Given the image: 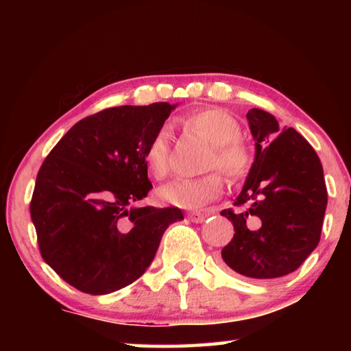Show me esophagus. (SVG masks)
Returning <instances> with one entry per match:
<instances>
[{
  "label": "esophagus",
  "instance_id": "esophagus-1",
  "mask_svg": "<svg viewBox=\"0 0 351 351\" xmlns=\"http://www.w3.org/2000/svg\"><path fill=\"white\" fill-rule=\"evenodd\" d=\"M187 217H189L190 221H193V223H203V221H204V218H206L204 213H201V212H198V210L189 212V213H187Z\"/></svg>",
  "mask_w": 351,
  "mask_h": 351
}]
</instances>
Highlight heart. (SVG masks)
I'll return each instance as SVG.
<instances>
[{
    "mask_svg": "<svg viewBox=\"0 0 351 351\" xmlns=\"http://www.w3.org/2000/svg\"><path fill=\"white\" fill-rule=\"evenodd\" d=\"M184 127L206 139L210 147L203 170H219L229 182H240L252 167L251 148L243 141L239 121L218 108L197 110L184 119ZM148 173L156 181H164L170 173V136L159 130L145 150ZM223 176L210 171L193 180H176L159 189L158 197L165 204L195 209L219 197L223 192Z\"/></svg>",
    "mask_w": 351,
    "mask_h": 351,
    "instance_id": "1",
    "label": "heart"
}]
</instances>
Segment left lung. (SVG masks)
Listing matches in <instances>:
<instances>
[{
	"label": "left lung",
	"mask_w": 351,
	"mask_h": 351,
	"mask_svg": "<svg viewBox=\"0 0 351 351\" xmlns=\"http://www.w3.org/2000/svg\"><path fill=\"white\" fill-rule=\"evenodd\" d=\"M255 139V161L234 209V239L221 249L230 269L251 278H277L294 272L319 245L326 209L320 159L294 128H278L263 110L247 111Z\"/></svg>",
	"instance_id": "left-lung-1"
}]
</instances>
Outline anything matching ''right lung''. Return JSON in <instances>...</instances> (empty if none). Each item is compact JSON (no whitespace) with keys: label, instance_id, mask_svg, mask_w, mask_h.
Segmentation results:
<instances>
[{"label":"right lung","instance_id":"obj_1","mask_svg":"<svg viewBox=\"0 0 351 351\" xmlns=\"http://www.w3.org/2000/svg\"><path fill=\"white\" fill-rule=\"evenodd\" d=\"M175 105L112 106L82 119L38 170L31 217L43 260L71 287L110 294L144 274L178 207H133L153 189L145 150Z\"/></svg>","mask_w":351,"mask_h":351}]
</instances>
